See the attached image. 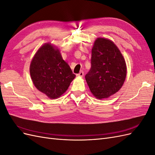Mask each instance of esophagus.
<instances>
[{
    "instance_id": "esophagus-1",
    "label": "esophagus",
    "mask_w": 155,
    "mask_h": 155,
    "mask_svg": "<svg viewBox=\"0 0 155 155\" xmlns=\"http://www.w3.org/2000/svg\"><path fill=\"white\" fill-rule=\"evenodd\" d=\"M83 75H84V72L83 71H81L79 74H77V76H80V77H83Z\"/></svg>"
}]
</instances>
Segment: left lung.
Instances as JSON below:
<instances>
[{"label":"left lung","instance_id":"left-lung-1","mask_svg":"<svg viewBox=\"0 0 155 155\" xmlns=\"http://www.w3.org/2000/svg\"><path fill=\"white\" fill-rule=\"evenodd\" d=\"M91 68L85 75L89 88L98 99L107 98L118 92L125 81V59L111 41L97 38L92 49Z\"/></svg>","mask_w":155,"mask_h":155}]
</instances>
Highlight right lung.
Wrapping results in <instances>:
<instances>
[{
    "label": "right lung",
    "mask_w": 155,
    "mask_h": 155,
    "mask_svg": "<svg viewBox=\"0 0 155 155\" xmlns=\"http://www.w3.org/2000/svg\"><path fill=\"white\" fill-rule=\"evenodd\" d=\"M30 72L35 87L51 99L66 92L76 77L59 50L49 43L37 51L31 62Z\"/></svg>",
    "instance_id": "add662e5"
}]
</instances>
